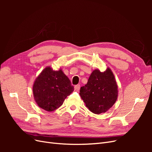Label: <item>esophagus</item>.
Listing matches in <instances>:
<instances>
[{
  "instance_id": "esophagus-1",
  "label": "esophagus",
  "mask_w": 152,
  "mask_h": 152,
  "mask_svg": "<svg viewBox=\"0 0 152 152\" xmlns=\"http://www.w3.org/2000/svg\"><path fill=\"white\" fill-rule=\"evenodd\" d=\"M80 85L79 84V85H76L75 86V91H79V90H80Z\"/></svg>"
}]
</instances>
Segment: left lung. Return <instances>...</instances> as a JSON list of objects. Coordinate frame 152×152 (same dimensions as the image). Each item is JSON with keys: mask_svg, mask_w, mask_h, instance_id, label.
Listing matches in <instances>:
<instances>
[{"mask_svg": "<svg viewBox=\"0 0 152 152\" xmlns=\"http://www.w3.org/2000/svg\"><path fill=\"white\" fill-rule=\"evenodd\" d=\"M80 96L91 112L105 113L112 107L118 97V86L112 71L96 69L91 73L87 84L80 87Z\"/></svg>", "mask_w": 152, "mask_h": 152, "instance_id": "8db88e82", "label": "left lung"}]
</instances>
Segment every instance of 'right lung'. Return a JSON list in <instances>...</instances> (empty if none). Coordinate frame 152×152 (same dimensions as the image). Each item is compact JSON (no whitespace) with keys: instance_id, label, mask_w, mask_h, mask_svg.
<instances>
[{"instance_id":"obj_1","label":"right lung","mask_w":152,"mask_h":152,"mask_svg":"<svg viewBox=\"0 0 152 152\" xmlns=\"http://www.w3.org/2000/svg\"><path fill=\"white\" fill-rule=\"evenodd\" d=\"M74 90L71 82L61 69L54 71L45 67L36 78L33 94L39 107L48 112L60 107L68 96Z\"/></svg>"}]
</instances>
